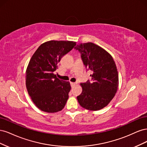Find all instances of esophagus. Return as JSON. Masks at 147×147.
Returning <instances> with one entry per match:
<instances>
[{
    "mask_svg": "<svg viewBox=\"0 0 147 147\" xmlns=\"http://www.w3.org/2000/svg\"><path fill=\"white\" fill-rule=\"evenodd\" d=\"M77 84V83H74V82H70V85L72 87H74L75 84Z\"/></svg>",
    "mask_w": 147,
    "mask_h": 147,
    "instance_id": "obj_1",
    "label": "esophagus"
}]
</instances>
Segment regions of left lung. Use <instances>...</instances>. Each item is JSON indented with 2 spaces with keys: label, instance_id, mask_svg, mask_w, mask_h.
<instances>
[{
  "label": "left lung",
  "instance_id": "1",
  "mask_svg": "<svg viewBox=\"0 0 147 147\" xmlns=\"http://www.w3.org/2000/svg\"><path fill=\"white\" fill-rule=\"evenodd\" d=\"M80 53L87 70H91V81L80 83L82 92L77 100L84 109L96 111L103 109L112 100L118 87V73L109 53L96 44L80 43L75 47Z\"/></svg>",
  "mask_w": 147,
  "mask_h": 147
}]
</instances>
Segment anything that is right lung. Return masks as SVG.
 <instances>
[{
    "instance_id": "obj_1",
    "label": "right lung",
    "mask_w": 147,
    "mask_h": 147,
    "mask_svg": "<svg viewBox=\"0 0 147 147\" xmlns=\"http://www.w3.org/2000/svg\"><path fill=\"white\" fill-rule=\"evenodd\" d=\"M76 45L72 41L51 40L35 51L26 73V85L34 104L43 112H57L63 109L69 98L70 84L53 72L61 58Z\"/></svg>"
}]
</instances>
